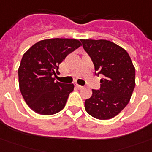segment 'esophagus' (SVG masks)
Listing matches in <instances>:
<instances>
[{
    "label": "esophagus",
    "instance_id": "esophagus-1",
    "mask_svg": "<svg viewBox=\"0 0 152 152\" xmlns=\"http://www.w3.org/2000/svg\"><path fill=\"white\" fill-rule=\"evenodd\" d=\"M75 86H76V87H77V88H78V89H83V86H81V85H78V84H75Z\"/></svg>",
    "mask_w": 152,
    "mask_h": 152
}]
</instances>
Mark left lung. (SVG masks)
I'll list each match as a JSON object with an SVG mask.
<instances>
[{
    "instance_id": "left-lung-1",
    "label": "left lung",
    "mask_w": 152,
    "mask_h": 152,
    "mask_svg": "<svg viewBox=\"0 0 152 152\" xmlns=\"http://www.w3.org/2000/svg\"><path fill=\"white\" fill-rule=\"evenodd\" d=\"M95 66V74L104 75L99 90L85 101L91 117L108 120L117 116L129 103L135 87V69L129 54L106 39H80Z\"/></svg>"
}]
</instances>
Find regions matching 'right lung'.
I'll return each instance as SVG.
<instances>
[{"label":"right lung","instance_id":"1","mask_svg":"<svg viewBox=\"0 0 152 152\" xmlns=\"http://www.w3.org/2000/svg\"><path fill=\"white\" fill-rule=\"evenodd\" d=\"M81 46L73 39H48L39 41L23 56L18 68V83L26 103L35 113L53 115L62 110L74 84L55 81L59 65Z\"/></svg>","mask_w":152,"mask_h":152}]
</instances>
